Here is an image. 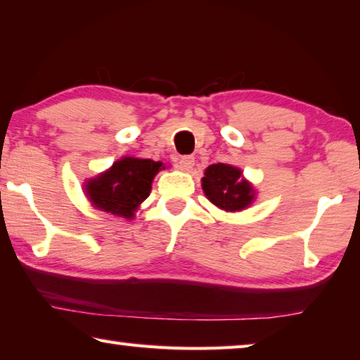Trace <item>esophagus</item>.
<instances>
[{
    "instance_id": "34e87169",
    "label": "esophagus",
    "mask_w": 360,
    "mask_h": 360,
    "mask_svg": "<svg viewBox=\"0 0 360 360\" xmlns=\"http://www.w3.org/2000/svg\"><path fill=\"white\" fill-rule=\"evenodd\" d=\"M193 167H195V158H193V156L180 158V161H179V169L180 170H184V172H190Z\"/></svg>"
}]
</instances>
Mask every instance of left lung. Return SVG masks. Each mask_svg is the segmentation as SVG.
Instances as JSON below:
<instances>
[{"label":"left lung","instance_id":"1","mask_svg":"<svg viewBox=\"0 0 360 360\" xmlns=\"http://www.w3.org/2000/svg\"><path fill=\"white\" fill-rule=\"evenodd\" d=\"M202 191L214 206L225 212L245 211L256 199L251 181L243 176V170L230 164H212L204 170Z\"/></svg>","mask_w":360,"mask_h":360}]
</instances>
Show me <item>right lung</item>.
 Instances as JSON below:
<instances>
[{"label":"right lung","instance_id":"1","mask_svg":"<svg viewBox=\"0 0 360 360\" xmlns=\"http://www.w3.org/2000/svg\"><path fill=\"white\" fill-rule=\"evenodd\" d=\"M162 169L165 165L161 161L120 158L108 170L85 181V196L98 211L131 220L151 193L154 176Z\"/></svg>","mask_w":360,"mask_h":360}]
</instances>
